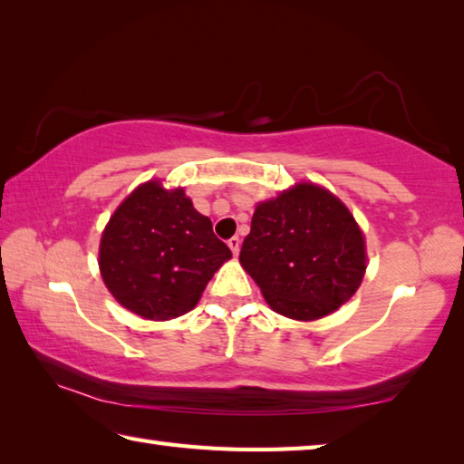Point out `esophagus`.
<instances>
[{
	"mask_svg": "<svg viewBox=\"0 0 464 464\" xmlns=\"http://www.w3.org/2000/svg\"><path fill=\"white\" fill-rule=\"evenodd\" d=\"M227 246H229V249L233 251V256H239V249H241V239L239 237H231L229 241H227Z\"/></svg>",
	"mask_w": 464,
	"mask_h": 464,
	"instance_id": "obj_1",
	"label": "esophagus"
}]
</instances>
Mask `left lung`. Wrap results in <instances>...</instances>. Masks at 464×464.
I'll use <instances>...</instances> for the list:
<instances>
[{"label":"left lung","mask_w":464,"mask_h":464,"mask_svg":"<svg viewBox=\"0 0 464 464\" xmlns=\"http://www.w3.org/2000/svg\"><path fill=\"white\" fill-rule=\"evenodd\" d=\"M365 241L339 198L316 184H296L259 203L239 261L277 314L316 320L357 292Z\"/></svg>","instance_id":"left-lung-1"}]
</instances>
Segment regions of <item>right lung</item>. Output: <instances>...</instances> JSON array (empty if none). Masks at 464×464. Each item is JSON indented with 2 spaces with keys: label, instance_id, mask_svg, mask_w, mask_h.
<instances>
[{
  "label": "right lung",
  "instance_id": "right-lung-1",
  "mask_svg": "<svg viewBox=\"0 0 464 464\" xmlns=\"http://www.w3.org/2000/svg\"><path fill=\"white\" fill-rule=\"evenodd\" d=\"M231 249L213 233L210 218L192 207L182 188L146 182L109 218L99 247L103 282L131 313L150 320L180 316Z\"/></svg>",
  "mask_w": 464,
  "mask_h": 464
}]
</instances>
